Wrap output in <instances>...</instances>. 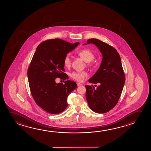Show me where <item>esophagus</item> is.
<instances>
[{
    "label": "esophagus",
    "instance_id": "obj_1",
    "mask_svg": "<svg viewBox=\"0 0 151 151\" xmlns=\"http://www.w3.org/2000/svg\"><path fill=\"white\" fill-rule=\"evenodd\" d=\"M77 86H82V84L80 83H78V82H77Z\"/></svg>",
    "mask_w": 151,
    "mask_h": 151
}]
</instances>
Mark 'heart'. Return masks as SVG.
<instances>
[{
  "label": "heart",
  "mask_w": 151,
  "mask_h": 151,
  "mask_svg": "<svg viewBox=\"0 0 151 151\" xmlns=\"http://www.w3.org/2000/svg\"><path fill=\"white\" fill-rule=\"evenodd\" d=\"M78 55L82 59L85 61L86 62H91V61L94 59V55L93 53L91 52L89 49H82L78 52ZM63 64L65 66L68 67L71 65V59L69 55H68L65 56L63 59ZM88 74L86 71H81V72H78V71H73L71 73L70 76L73 79L77 80L78 81H83L84 79L88 77Z\"/></svg>",
  "instance_id": "obj_1"
}]
</instances>
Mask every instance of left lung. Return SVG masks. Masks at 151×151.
I'll use <instances>...</instances> for the list:
<instances>
[{"mask_svg":"<svg viewBox=\"0 0 151 151\" xmlns=\"http://www.w3.org/2000/svg\"><path fill=\"white\" fill-rule=\"evenodd\" d=\"M87 44H93L98 48L102 59L98 71L88 81L99 86L96 89L93 86H85L86 100L94 112H108L117 104L124 85L121 58L115 49L97 39H90L83 45Z\"/></svg>","mask_w":151,"mask_h":151,"instance_id":"1","label":"left lung"}]
</instances>
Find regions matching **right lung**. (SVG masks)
Listing matches in <instances>:
<instances>
[{"label": "right lung", "instance_id": "add662e5", "mask_svg": "<svg viewBox=\"0 0 151 151\" xmlns=\"http://www.w3.org/2000/svg\"><path fill=\"white\" fill-rule=\"evenodd\" d=\"M79 44L54 39L43 41L36 49L27 72L29 87L36 104L47 112H63L68 106L69 94L77 88L73 81L57 83L55 80L69 78L63 73V59Z\"/></svg>", "mask_w": 151, "mask_h": 151}]
</instances>
